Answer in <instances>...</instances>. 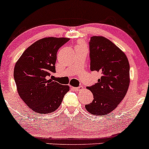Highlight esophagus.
Masks as SVG:
<instances>
[{
  "label": "esophagus",
  "instance_id": "34e87169",
  "mask_svg": "<svg viewBox=\"0 0 149 149\" xmlns=\"http://www.w3.org/2000/svg\"><path fill=\"white\" fill-rule=\"evenodd\" d=\"M72 88H73V90H74V91H81V90H83V87L81 86H79V87H73Z\"/></svg>",
  "mask_w": 149,
  "mask_h": 149
}]
</instances>
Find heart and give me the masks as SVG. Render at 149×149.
<instances>
[{
	"mask_svg": "<svg viewBox=\"0 0 149 149\" xmlns=\"http://www.w3.org/2000/svg\"><path fill=\"white\" fill-rule=\"evenodd\" d=\"M78 47H84V44H83V43H82V42H80V43L79 44H78Z\"/></svg>",
	"mask_w": 149,
	"mask_h": 149,
	"instance_id": "1",
	"label": "heart"
}]
</instances>
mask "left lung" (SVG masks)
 I'll list each match as a JSON object with an SVG mask.
<instances>
[{"label": "left lung", "mask_w": 149, "mask_h": 149, "mask_svg": "<svg viewBox=\"0 0 149 149\" xmlns=\"http://www.w3.org/2000/svg\"><path fill=\"white\" fill-rule=\"evenodd\" d=\"M89 47L91 70L100 72L101 77L88 87L94 99L85 107L94 115H104L113 111L127 94L130 63L125 54L105 37H91Z\"/></svg>", "instance_id": "obj_1"}]
</instances>
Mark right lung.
<instances>
[{"instance_id": "1", "label": "right lung", "mask_w": 149, "mask_h": 149, "mask_svg": "<svg viewBox=\"0 0 149 149\" xmlns=\"http://www.w3.org/2000/svg\"><path fill=\"white\" fill-rule=\"evenodd\" d=\"M70 39L46 37L37 41L23 52L14 68V79L19 97L30 109L40 114L54 112L69 91L49 79L56 72L58 49Z\"/></svg>"}]
</instances>
